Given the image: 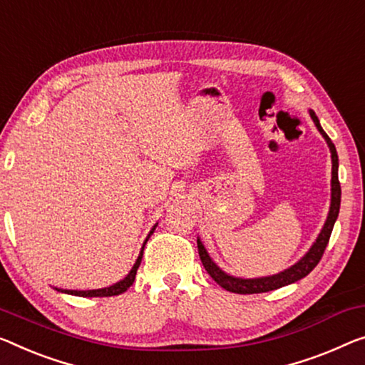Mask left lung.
Listing matches in <instances>:
<instances>
[{"label": "left lung", "mask_w": 365, "mask_h": 365, "mask_svg": "<svg viewBox=\"0 0 365 365\" xmlns=\"http://www.w3.org/2000/svg\"><path fill=\"white\" fill-rule=\"evenodd\" d=\"M309 116H312L314 126L318 128V130L322 133V135L326 140V144H328V148L331 150V162H333V170H331V206H329V213L324 221L323 230L318 235L317 241L313 242V246L309 247V251L304 254L297 264H293L292 267L285 269L284 272H280V274L260 277V279H239V277L227 275L226 272H222L213 262V260H211L210 254L206 252L203 242H201L198 237L197 244H198V254H200L201 264H203L205 270L208 272L211 279H213L217 285L222 287L227 292L241 293V295H251V293H264V292L277 290V288H280V287L295 284V282L303 279V277H307L309 272L317 267L318 262L323 257L324 249L329 242L331 232H333L334 222H336V220H338V215H339V206H341V185H339V178H338L339 162H338V152H336L334 144L331 143L329 135L323 130L318 116L312 110H309Z\"/></svg>", "instance_id": "1"}]
</instances>
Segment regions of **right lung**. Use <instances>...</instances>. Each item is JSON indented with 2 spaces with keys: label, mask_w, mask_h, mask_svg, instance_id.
Returning <instances> with one entry per match:
<instances>
[{
  "label": "right lung",
  "mask_w": 365,
  "mask_h": 365,
  "mask_svg": "<svg viewBox=\"0 0 365 365\" xmlns=\"http://www.w3.org/2000/svg\"><path fill=\"white\" fill-rule=\"evenodd\" d=\"M155 226H157V225H155ZM155 226L152 227V231L149 232L148 239L150 237L152 232H154ZM148 239H145V242H148ZM145 242H144V246H145ZM144 246H143V249H140V254H139L138 260H135V264L133 265V269H130L129 274H128L126 277H124L123 280H119L118 284L110 285V287H105V288H98V290H62V288H56V290L62 292V293H68V295L88 297V298H91V297H114V295H121V293L126 292L128 288H129L130 285H133V282H134V279H135V274H138V269H139V265H140V260H143Z\"/></svg>",
  "instance_id": "1"
}]
</instances>
